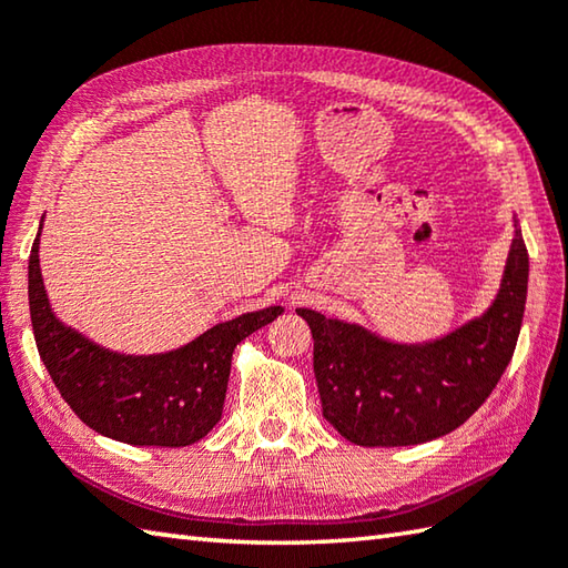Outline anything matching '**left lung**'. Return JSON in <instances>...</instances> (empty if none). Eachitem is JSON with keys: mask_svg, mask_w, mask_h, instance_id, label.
Returning <instances> with one entry per match:
<instances>
[{"mask_svg": "<svg viewBox=\"0 0 568 568\" xmlns=\"http://www.w3.org/2000/svg\"><path fill=\"white\" fill-rule=\"evenodd\" d=\"M527 273V246L515 229L496 303L480 320L422 346L383 342L356 324L300 307L315 339L324 419L358 446L422 444L462 427L515 354Z\"/></svg>", "mask_w": 568, "mask_h": 568, "instance_id": "left-lung-1", "label": "left lung"}]
</instances>
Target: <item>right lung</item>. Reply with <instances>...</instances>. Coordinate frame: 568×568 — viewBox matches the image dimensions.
Wrapping results in <instances>:
<instances>
[{"label":"right lung","instance_id":"right-lung-1","mask_svg":"<svg viewBox=\"0 0 568 568\" xmlns=\"http://www.w3.org/2000/svg\"><path fill=\"white\" fill-rule=\"evenodd\" d=\"M39 236L29 256L33 336L72 413L104 437L134 446L173 449L202 439L222 417L236 344L283 315V307H265L216 324L178 352L116 354L55 320L41 277Z\"/></svg>","mask_w":568,"mask_h":568}]
</instances>
